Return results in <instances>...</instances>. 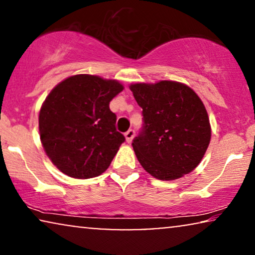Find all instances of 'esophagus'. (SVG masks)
Returning <instances> with one entry per match:
<instances>
[{"label": "esophagus", "instance_id": "1", "mask_svg": "<svg viewBox=\"0 0 255 255\" xmlns=\"http://www.w3.org/2000/svg\"><path fill=\"white\" fill-rule=\"evenodd\" d=\"M125 140H127V142H131L132 139H133L134 137V130H132V128H130V130L125 132Z\"/></svg>", "mask_w": 255, "mask_h": 255}]
</instances>
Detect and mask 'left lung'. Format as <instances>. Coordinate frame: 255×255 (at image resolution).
Here are the masks:
<instances>
[{
	"label": "left lung",
	"mask_w": 255,
	"mask_h": 255,
	"mask_svg": "<svg viewBox=\"0 0 255 255\" xmlns=\"http://www.w3.org/2000/svg\"><path fill=\"white\" fill-rule=\"evenodd\" d=\"M144 127L133 139L134 153L146 172L162 181L194 170L210 144L211 127L203 102L190 87L176 81L133 83Z\"/></svg>",
	"instance_id": "obj_1"
}]
</instances>
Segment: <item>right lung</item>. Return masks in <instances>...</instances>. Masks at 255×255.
Wrapping results in <instances>:
<instances>
[{
	"instance_id": "obj_1",
	"label": "right lung",
	"mask_w": 255,
	"mask_h": 255,
	"mask_svg": "<svg viewBox=\"0 0 255 255\" xmlns=\"http://www.w3.org/2000/svg\"><path fill=\"white\" fill-rule=\"evenodd\" d=\"M124 89L117 80L78 74L58 83L39 111V134L52 163L74 179H90L110 166L123 144L110 101Z\"/></svg>"
}]
</instances>
